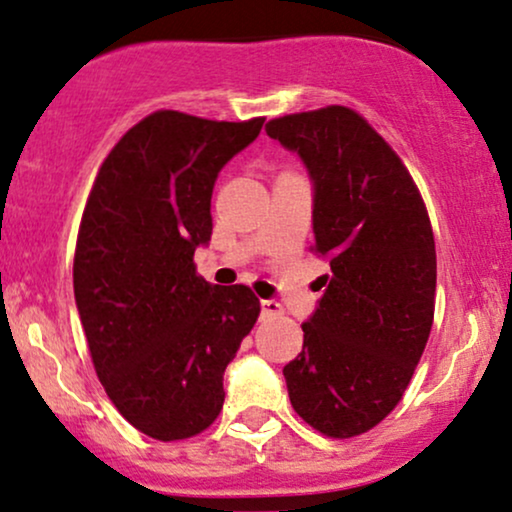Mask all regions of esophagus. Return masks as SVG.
<instances>
[{
  "instance_id": "34e87169",
  "label": "esophagus",
  "mask_w": 512,
  "mask_h": 512,
  "mask_svg": "<svg viewBox=\"0 0 512 512\" xmlns=\"http://www.w3.org/2000/svg\"><path fill=\"white\" fill-rule=\"evenodd\" d=\"M283 315V307L276 300H262V317H279Z\"/></svg>"
}]
</instances>
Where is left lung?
Here are the masks:
<instances>
[{
    "label": "left lung",
    "mask_w": 512,
    "mask_h": 512,
    "mask_svg": "<svg viewBox=\"0 0 512 512\" xmlns=\"http://www.w3.org/2000/svg\"><path fill=\"white\" fill-rule=\"evenodd\" d=\"M315 181L324 295L283 367L293 410L331 439L369 432L396 408L427 346L436 303L434 231L396 150L355 109L329 104L264 126Z\"/></svg>",
    "instance_id": "left-lung-1"
}]
</instances>
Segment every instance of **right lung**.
Here are the masks:
<instances>
[{
  "label": "right lung",
  "instance_id": "obj_1",
  "mask_svg": "<svg viewBox=\"0 0 512 512\" xmlns=\"http://www.w3.org/2000/svg\"><path fill=\"white\" fill-rule=\"evenodd\" d=\"M262 116L212 121L159 109L123 133L80 219L73 293L92 365L116 410L157 441L197 436L224 405V369L260 317L243 283L197 274L221 166Z\"/></svg>",
  "mask_w": 512,
  "mask_h": 512
}]
</instances>
